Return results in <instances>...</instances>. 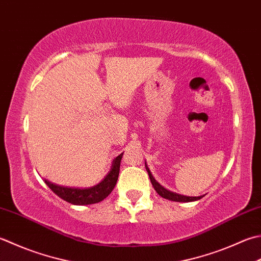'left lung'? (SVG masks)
<instances>
[{
    "mask_svg": "<svg viewBox=\"0 0 261 261\" xmlns=\"http://www.w3.org/2000/svg\"><path fill=\"white\" fill-rule=\"evenodd\" d=\"M146 170L148 172V175H149V178H150V182L152 187H154V189L156 190V192L160 195L161 197L167 199V200H172V201H177V202H190V201H196V200H199V199H201L203 196H200V197H187V196H183V195H178V193H175V192H172V191H168L167 189H165L164 187H162L160 183H158L154 176L151 175V173L149 171V168H148V166L146 165Z\"/></svg>",
    "mask_w": 261,
    "mask_h": 261,
    "instance_id": "left-lung-1",
    "label": "left lung"
}]
</instances>
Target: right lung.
Listing matches in <instances>:
<instances>
[{"label":"right lung","mask_w":261,"mask_h":261,"mask_svg":"<svg viewBox=\"0 0 261 261\" xmlns=\"http://www.w3.org/2000/svg\"><path fill=\"white\" fill-rule=\"evenodd\" d=\"M122 156H123V152L114 158L110 172L107 173V175L98 183V185H96L94 187L85 189L69 188L54 185V183L47 180H45V183L56 196L62 198L65 201L72 203V205L83 206L97 203L104 200V199L113 191V189L117 182V177H119Z\"/></svg>","instance_id":"obj_1"}]
</instances>
